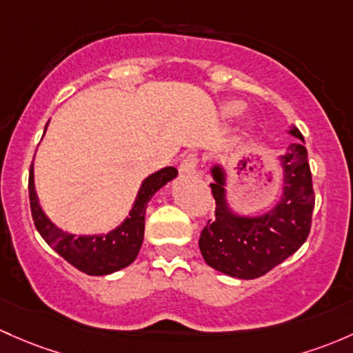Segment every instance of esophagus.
Wrapping results in <instances>:
<instances>
[{
    "label": "esophagus",
    "mask_w": 353,
    "mask_h": 353,
    "mask_svg": "<svg viewBox=\"0 0 353 353\" xmlns=\"http://www.w3.org/2000/svg\"><path fill=\"white\" fill-rule=\"evenodd\" d=\"M198 164H199L198 155L188 154L186 157L183 159V162H181V165H179L181 174H194L196 169H198Z\"/></svg>",
    "instance_id": "obj_1"
}]
</instances>
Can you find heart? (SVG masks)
<instances>
[{"label": "heart", "instance_id": "obj_1", "mask_svg": "<svg viewBox=\"0 0 353 353\" xmlns=\"http://www.w3.org/2000/svg\"><path fill=\"white\" fill-rule=\"evenodd\" d=\"M243 106L240 105V103H228V105H225L223 108H221V114L226 118L230 117H236V114L242 113Z\"/></svg>", "mask_w": 353, "mask_h": 353}]
</instances>
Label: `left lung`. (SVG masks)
Listing matches in <instances>:
<instances>
[{
  "label": "left lung",
  "mask_w": 353,
  "mask_h": 353,
  "mask_svg": "<svg viewBox=\"0 0 353 353\" xmlns=\"http://www.w3.org/2000/svg\"><path fill=\"white\" fill-rule=\"evenodd\" d=\"M299 142L291 143L279 157L283 167V194L267 213H235L226 199L223 165L211 167L216 210L199 236V250L210 267L236 279H257L284 262L306 242L314 208L304 139L298 128L289 130Z\"/></svg>",
  "instance_id": "8db88e82"
}]
</instances>
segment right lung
<instances>
[{
    "label": "right lung",
    "mask_w": 353,
    "mask_h": 353,
    "mask_svg": "<svg viewBox=\"0 0 353 353\" xmlns=\"http://www.w3.org/2000/svg\"><path fill=\"white\" fill-rule=\"evenodd\" d=\"M176 176V167H164V169L150 174L143 179L135 203H133L123 223L118 225L108 233H101V235L76 236L74 233H68L55 226L49 220V216L43 213L42 206L39 205V198H37L32 164L28 176V194L33 223H35L42 239L70 265H74L88 276H108V274L125 269L135 261L143 242L148 201L159 189L164 188Z\"/></svg>",
    "instance_id": "right-lung-1"
}]
</instances>
